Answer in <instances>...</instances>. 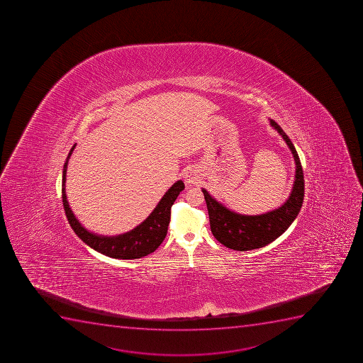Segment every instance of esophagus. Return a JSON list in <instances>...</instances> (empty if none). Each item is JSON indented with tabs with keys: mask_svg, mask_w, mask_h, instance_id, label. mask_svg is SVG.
Instances as JSON below:
<instances>
[{
	"mask_svg": "<svg viewBox=\"0 0 363 363\" xmlns=\"http://www.w3.org/2000/svg\"><path fill=\"white\" fill-rule=\"evenodd\" d=\"M200 176L201 175H200L199 170H196L195 168H191V167H189V168H187L186 170H184V181H186V184H198L199 181H200V179H201Z\"/></svg>",
	"mask_w": 363,
	"mask_h": 363,
	"instance_id": "34e87169",
	"label": "esophagus"
}]
</instances>
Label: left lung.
<instances>
[{"label":"left lung","instance_id":"left-lung-1","mask_svg":"<svg viewBox=\"0 0 363 363\" xmlns=\"http://www.w3.org/2000/svg\"><path fill=\"white\" fill-rule=\"evenodd\" d=\"M269 124L286 142L296 163L294 187L284 205L260 216H242L226 208L212 198V195L205 188H202L213 235L223 246L235 251H251L264 247L276 240L297 218L304 200V175L296 147L286 133L273 119H269Z\"/></svg>","mask_w":363,"mask_h":363}]
</instances>
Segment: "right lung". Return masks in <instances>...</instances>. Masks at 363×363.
<instances>
[{"instance_id": "add662e5", "label": "right lung", "mask_w": 363, "mask_h": 363, "mask_svg": "<svg viewBox=\"0 0 363 363\" xmlns=\"http://www.w3.org/2000/svg\"><path fill=\"white\" fill-rule=\"evenodd\" d=\"M74 147L76 144L69 150V156L66 158L65 164H64L62 189V203L65 208L66 216L74 233L91 248H94L101 255H108L110 258L138 259L156 251V248L163 242L167 235L169 223H170V208L179 193L184 191V182L177 181L172 184L163 195L161 201L158 202V205L151 212L150 216L133 230L124 234L113 235V237L98 235L89 232L85 227H83L79 220L77 219L76 216L73 214L72 209L69 208V201L66 198V172H67L69 157Z\"/></svg>"}]
</instances>
